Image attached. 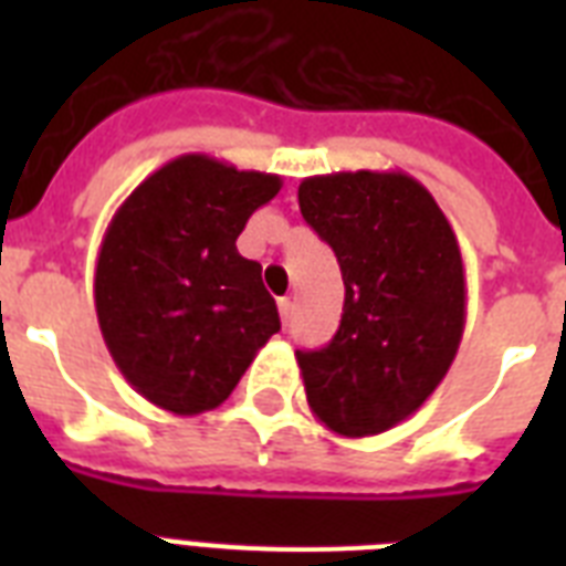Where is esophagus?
Here are the masks:
<instances>
[{
  "instance_id": "34e87169",
  "label": "esophagus",
  "mask_w": 566,
  "mask_h": 566,
  "mask_svg": "<svg viewBox=\"0 0 566 566\" xmlns=\"http://www.w3.org/2000/svg\"><path fill=\"white\" fill-rule=\"evenodd\" d=\"M279 317H282V323L287 326L293 317V300L291 296H284V300H279Z\"/></svg>"
}]
</instances>
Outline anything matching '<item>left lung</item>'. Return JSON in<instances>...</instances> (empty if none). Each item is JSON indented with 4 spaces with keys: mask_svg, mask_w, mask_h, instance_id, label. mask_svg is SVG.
<instances>
[{
    "mask_svg": "<svg viewBox=\"0 0 566 566\" xmlns=\"http://www.w3.org/2000/svg\"><path fill=\"white\" fill-rule=\"evenodd\" d=\"M300 211L335 249L346 287L332 344L296 353L308 408L344 438L381 434L408 420L455 361L467 319L455 231L402 170L302 179Z\"/></svg>",
    "mask_w": 566,
    "mask_h": 566,
    "instance_id": "8db88e82",
    "label": "left lung"
}]
</instances>
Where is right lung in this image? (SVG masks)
Returning <instances> with one entry per match:
<instances>
[{"label":"right lung","instance_id":"add662e5","mask_svg":"<svg viewBox=\"0 0 566 566\" xmlns=\"http://www.w3.org/2000/svg\"><path fill=\"white\" fill-rule=\"evenodd\" d=\"M282 176L179 155L137 185L102 238L93 302L111 358L137 394L193 417L229 399L282 328L261 264L234 240Z\"/></svg>","mask_w":566,"mask_h":566}]
</instances>
